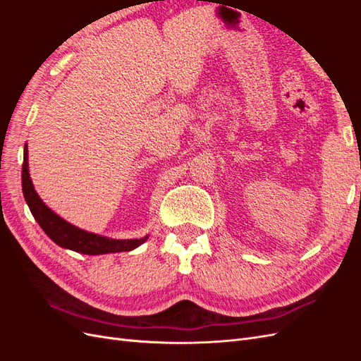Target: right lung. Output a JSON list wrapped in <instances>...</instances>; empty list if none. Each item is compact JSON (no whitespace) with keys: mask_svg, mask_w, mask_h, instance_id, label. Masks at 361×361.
Instances as JSON below:
<instances>
[{"mask_svg":"<svg viewBox=\"0 0 361 361\" xmlns=\"http://www.w3.org/2000/svg\"><path fill=\"white\" fill-rule=\"evenodd\" d=\"M23 191L25 202L30 207L32 216L36 218L39 226L43 228L54 243L57 245L73 250L76 253L97 256L106 253H120V251H130L147 241L149 236L140 239H111L96 233L85 232L63 220L56 212L42 202L36 192L28 171V150L27 145L24 147V164H23Z\"/></svg>","mask_w":361,"mask_h":361,"instance_id":"right-lung-1","label":"right lung"}]
</instances>
